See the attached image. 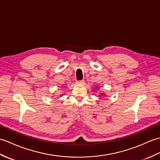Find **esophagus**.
I'll return each mask as SVG.
<instances>
[{
    "mask_svg": "<svg viewBox=\"0 0 160 160\" xmlns=\"http://www.w3.org/2000/svg\"><path fill=\"white\" fill-rule=\"evenodd\" d=\"M77 83L79 85H83L84 83V81L83 80H81V81H77Z\"/></svg>",
    "mask_w": 160,
    "mask_h": 160,
    "instance_id": "34e87169",
    "label": "esophagus"
}]
</instances>
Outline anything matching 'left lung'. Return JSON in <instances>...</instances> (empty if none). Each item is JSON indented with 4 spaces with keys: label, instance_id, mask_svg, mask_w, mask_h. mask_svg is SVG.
Returning <instances> with one entry per match:
<instances>
[{
    "label": "left lung",
    "instance_id": "8db88e82",
    "mask_svg": "<svg viewBox=\"0 0 160 160\" xmlns=\"http://www.w3.org/2000/svg\"><path fill=\"white\" fill-rule=\"evenodd\" d=\"M99 89V88H98V90ZM104 96H105V94H104V93H101L100 94H99V97H104Z\"/></svg>",
    "mask_w": 160,
    "mask_h": 160
}]
</instances>
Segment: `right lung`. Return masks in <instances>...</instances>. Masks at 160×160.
<instances>
[{"label":"right lung","mask_w":160,"mask_h":160,"mask_svg":"<svg viewBox=\"0 0 160 160\" xmlns=\"http://www.w3.org/2000/svg\"><path fill=\"white\" fill-rule=\"evenodd\" d=\"M62 94H61V96H62Z\"/></svg>","instance_id":"1"}]
</instances>
